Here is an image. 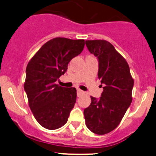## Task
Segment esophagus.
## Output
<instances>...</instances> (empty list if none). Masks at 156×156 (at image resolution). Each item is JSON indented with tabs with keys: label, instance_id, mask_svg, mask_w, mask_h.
Segmentation results:
<instances>
[{
	"label": "esophagus",
	"instance_id": "1",
	"mask_svg": "<svg viewBox=\"0 0 156 156\" xmlns=\"http://www.w3.org/2000/svg\"><path fill=\"white\" fill-rule=\"evenodd\" d=\"M83 94V92L82 90H80V89H77V95H78V97H80L81 94Z\"/></svg>",
	"mask_w": 156,
	"mask_h": 156
}]
</instances>
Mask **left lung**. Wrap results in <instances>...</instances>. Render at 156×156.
Returning a JSON list of instances; mask_svg holds the SVG:
<instances>
[{
	"label": "left lung",
	"instance_id": "1",
	"mask_svg": "<svg viewBox=\"0 0 156 156\" xmlns=\"http://www.w3.org/2000/svg\"><path fill=\"white\" fill-rule=\"evenodd\" d=\"M90 53L98 61V78L103 85L100 98L91 96V104L83 111L86 125L98 135L115 129L132 102L133 79L128 63L105 40H86Z\"/></svg>",
	"mask_w": 156,
	"mask_h": 156
}]
</instances>
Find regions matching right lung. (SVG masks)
Returning <instances> with one entry per match:
<instances>
[{"label":"right lung","instance_id":"add662e5","mask_svg":"<svg viewBox=\"0 0 156 156\" xmlns=\"http://www.w3.org/2000/svg\"><path fill=\"white\" fill-rule=\"evenodd\" d=\"M84 44L83 39L54 38L44 44L27 65L24 89L35 119L44 128L58 129L67 122L76 101V89L55 82Z\"/></svg>","mask_w":156,"mask_h":156}]
</instances>
